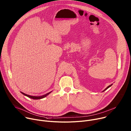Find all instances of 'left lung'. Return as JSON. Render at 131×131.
<instances>
[{"instance_id": "1", "label": "left lung", "mask_w": 131, "mask_h": 131, "mask_svg": "<svg viewBox=\"0 0 131 131\" xmlns=\"http://www.w3.org/2000/svg\"><path fill=\"white\" fill-rule=\"evenodd\" d=\"M113 85V84H111V85H109V86H107V88H106V89H105V90H103V91H102V92H104V91H105V90H107V89H108V88H109V87H110V86H111V85Z\"/></svg>"}]
</instances>
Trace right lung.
Here are the masks:
<instances>
[{"mask_svg":"<svg viewBox=\"0 0 131 131\" xmlns=\"http://www.w3.org/2000/svg\"><path fill=\"white\" fill-rule=\"evenodd\" d=\"M52 91H51L48 93H47V94H45V95H41V96H31V95H27L26 94H25V93L21 92V93H22V94H23V95H24L25 96H27L28 97H29L30 99H32L33 100H40V99H43L45 97H46L47 96H48L50 93H51Z\"/></svg>","mask_w":131,"mask_h":131,"instance_id":"obj_1","label":"right lung"}]
</instances>
